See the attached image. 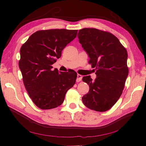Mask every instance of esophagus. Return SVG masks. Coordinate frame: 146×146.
I'll return each mask as SVG.
<instances>
[{
	"instance_id": "1",
	"label": "esophagus",
	"mask_w": 146,
	"mask_h": 146,
	"mask_svg": "<svg viewBox=\"0 0 146 146\" xmlns=\"http://www.w3.org/2000/svg\"><path fill=\"white\" fill-rule=\"evenodd\" d=\"M82 76L80 75V74H78L77 75V78H76V82H79L82 80Z\"/></svg>"
}]
</instances>
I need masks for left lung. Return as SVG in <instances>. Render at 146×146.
Listing matches in <instances>:
<instances>
[{
    "instance_id": "left-lung-1",
    "label": "left lung",
    "mask_w": 146,
    "mask_h": 146,
    "mask_svg": "<svg viewBox=\"0 0 146 146\" xmlns=\"http://www.w3.org/2000/svg\"><path fill=\"white\" fill-rule=\"evenodd\" d=\"M79 42L88 53V63L96 70L97 78L84 76L90 86L82 100L86 107L96 111L110 110L119 99L129 73L127 52L117 37L110 32L83 28L78 33Z\"/></svg>"
}]
</instances>
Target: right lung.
<instances>
[{
	"label": "right lung",
	"instance_id": "obj_1",
	"mask_svg": "<svg viewBox=\"0 0 146 146\" xmlns=\"http://www.w3.org/2000/svg\"><path fill=\"white\" fill-rule=\"evenodd\" d=\"M78 30H39L29 36L21 48L19 68L29 97L38 108L50 110L63 103L67 91L74 86L77 73L53 70L62 51L76 38Z\"/></svg>",
	"mask_w": 146,
	"mask_h": 146
}]
</instances>
